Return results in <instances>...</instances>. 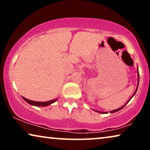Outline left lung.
Here are the masks:
<instances>
[{
	"label": "left lung",
	"instance_id": "obj_1",
	"mask_svg": "<svg viewBox=\"0 0 150 150\" xmlns=\"http://www.w3.org/2000/svg\"><path fill=\"white\" fill-rule=\"evenodd\" d=\"M137 73H138V83H137V89H136V90H135L134 93H133V95L132 96V97H131V98H130V99H129V100H128V101H127V102H126V104H125L124 106H122V107L119 108H117V109H115V110H111V111H110V113H113V112H117V111H118V110H120L121 109H122V108H124V106L126 105V104H127V103H128V102L129 101H130V100H131V98H132L133 97V96H134L135 95V93H136V92H137V89H138V86H139V69H138V67H137ZM96 112H100V113H107V112H100V111H97V110H96Z\"/></svg>",
	"mask_w": 150,
	"mask_h": 150
}]
</instances>
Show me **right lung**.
Here are the masks:
<instances>
[{"mask_svg": "<svg viewBox=\"0 0 150 150\" xmlns=\"http://www.w3.org/2000/svg\"><path fill=\"white\" fill-rule=\"evenodd\" d=\"M22 98L25 100V101L28 103L30 105H33V106H48L50 105V104L54 103L57 101L58 99H54V100H50V101H48V102H35V101H33V100H28L26 99V98L22 97Z\"/></svg>", "mask_w": 150, "mask_h": 150, "instance_id": "obj_1", "label": "right lung"}]
</instances>
